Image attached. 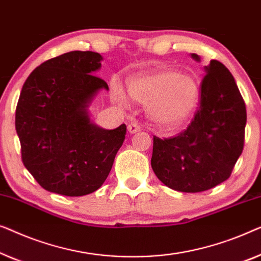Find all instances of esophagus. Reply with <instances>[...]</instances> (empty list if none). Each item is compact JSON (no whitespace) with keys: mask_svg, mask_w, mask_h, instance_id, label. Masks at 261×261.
I'll use <instances>...</instances> for the list:
<instances>
[{"mask_svg":"<svg viewBox=\"0 0 261 261\" xmlns=\"http://www.w3.org/2000/svg\"><path fill=\"white\" fill-rule=\"evenodd\" d=\"M139 130H141V125H139L137 122H132L127 125V131H129L130 134H135V132H137Z\"/></svg>","mask_w":261,"mask_h":261,"instance_id":"esophagus-1","label":"esophagus"}]
</instances>
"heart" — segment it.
<instances>
[{"mask_svg":"<svg viewBox=\"0 0 261 261\" xmlns=\"http://www.w3.org/2000/svg\"><path fill=\"white\" fill-rule=\"evenodd\" d=\"M127 92L134 100L146 105L148 115L161 125H176L196 109L200 86L188 74L166 69L149 74L132 76L127 80ZM113 97L119 104H126V97L119 85H113Z\"/></svg>","mask_w":261,"mask_h":261,"instance_id":"obj_1","label":"heart"}]
</instances>
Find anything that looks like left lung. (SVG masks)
I'll return each instance as SVG.
<instances>
[{
	"label": "left lung",
	"mask_w": 261,
	"mask_h": 261,
	"mask_svg": "<svg viewBox=\"0 0 261 261\" xmlns=\"http://www.w3.org/2000/svg\"><path fill=\"white\" fill-rule=\"evenodd\" d=\"M192 58L200 61L193 53ZM200 106L185 131L153 136L151 167L161 182L183 193H200L226 181L245 141L246 106L232 73L218 60L204 67Z\"/></svg>",
	"instance_id": "obj_1"
}]
</instances>
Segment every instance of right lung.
<instances>
[{"instance_id": "1", "label": "right lung", "mask_w": 261, "mask_h": 261, "mask_svg": "<svg viewBox=\"0 0 261 261\" xmlns=\"http://www.w3.org/2000/svg\"><path fill=\"white\" fill-rule=\"evenodd\" d=\"M99 53L73 50L49 59L25 80L17 101L15 129L22 162L48 192L83 196L101 187L126 135V125L105 130L87 108L98 91Z\"/></svg>"}]
</instances>
